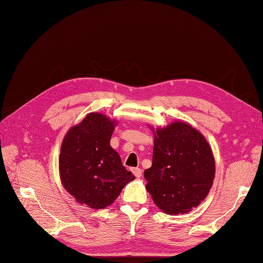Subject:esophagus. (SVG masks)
I'll return each mask as SVG.
<instances>
[{"instance_id":"34e87169","label":"esophagus","mask_w":263,"mask_h":263,"mask_svg":"<svg viewBox=\"0 0 263 263\" xmlns=\"http://www.w3.org/2000/svg\"><path fill=\"white\" fill-rule=\"evenodd\" d=\"M132 172H133V174L135 175L136 177H140L142 176V174H143V171L140 170V168H132Z\"/></svg>"}]
</instances>
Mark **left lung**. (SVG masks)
Instances as JSON below:
<instances>
[{
    "label": "left lung",
    "mask_w": 263,
    "mask_h": 263,
    "mask_svg": "<svg viewBox=\"0 0 263 263\" xmlns=\"http://www.w3.org/2000/svg\"><path fill=\"white\" fill-rule=\"evenodd\" d=\"M214 157L206 139L176 121L156 129L152 167L144 172L153 201L167 214L187 213L212 187Z\"/></svg>",
    "instance_id": "obj_1"
}]
</instances>
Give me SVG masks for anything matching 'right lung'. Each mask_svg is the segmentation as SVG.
I'll return each mask as SVG.
<instances>
[{
    "instance_id": "right-lung-1",
    "label": "right lung",
    "mask_w": 263,
    "mask_h": 263,
    "mask_svg": "<svg viewBox=\"0 0 263 263\" xmlns=\"http://www.w3.org/2000/svg\"><path fill=\"white\" fill-rule=\"evenodd\" d=\"M115 121L101 114L87 115L63 139L59 170L63 186L80 204L105 209L135 176L111 148Z\"/></svg>"
}]
</instances>
